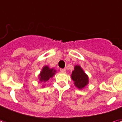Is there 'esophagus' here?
<instances>
[{
    "instance_id": "esophagus-1",
    "label": "esophagus",
    "mask_w": 122,
    "mask_h": 122,
    "mask_svg": "<svg viewBox=\"0 0 122 122\" xmlns=\"http://www.w3.org/2000/svg\"><path fill=\"white\" fill-rule=\"evenodd\" d=\"M60 71L63 73H66V69H65V68H62V69L60 70Z\"/></svg>"
}]
</instances>
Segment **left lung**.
Returning <instances> with one entry per match:
<instances>
[{"label":"left lung","mask_w":122,"mask_h":122,"mask_svg":"<svg viewBox=\"0 0 122 122\" xmlns=\"http://www.w3.org/2000/svg\"><path fill=\"white\" fill-rule=\"evenodd\" d=\"M74 85L79 90H82L89 83V77L80 65H76L71 74Z\"/></svg>","instance_id":"1"}]
</instances>
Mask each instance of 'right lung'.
<instances>
[{
  "instance_id": "obj_1",
  "label": "right lung",
  "mask_w": 122,
  "mask_h": 122,
  "mask_svg": "<svg viewBox=\"0 0 122 122\" xmlns=\"http://www.w3.org/2000/svg\"><path fill=\"white\" fill-rule=\"evenodd\" d=\"M56 73V70L54 68H50L49 66L45 65L42 68L40 73L38 75L39 81L41 82L45 83L50 79H52L55 76ZM43 87H45V86L43 85Z\"/></svg>"
}]
</instances>
